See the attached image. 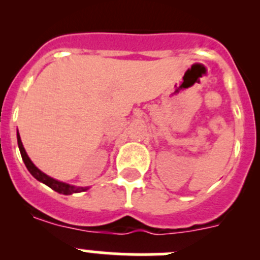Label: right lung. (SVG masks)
Wrapping results in <instances>:
<instances>
[{
  "instance_id": "1",
  "label": "right lung",
  "mask_w": 260,
  "mask_h": 260,
  "mask_svg": "<svg viewBox=\"0 0 260 260\" xmlns=\"http://www.w3.org/2000/svg\"><path fill=\"white\" fill-rule=\"evenodd\" d=\"M17 145H18V148H20V153H21V157H22V159H23V164H25V166L27 167L28 172H30V174L32 175L36 180L40 181V182H43V183H45L46 186H49V187L52 188L54 191H56V192H59V193H62V195H72V193L83 192V191H86L89 188V187H80V186L69 185V183H67V182H62V181L52 179V177H50L46 174H44L41 170H39L38 167L32 164V161H31L30 157L27 156V153H26L22 142H21L18 131H17Z\"/></svg>"
}]
</instances>
